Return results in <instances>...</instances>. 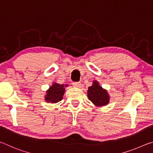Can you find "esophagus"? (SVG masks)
Listing matches in <instances>:
<instances>
[{
    "instance_id": "34e87169",
    "label": "esophagus",
    "mask_w": 153,
    "mask_h": 153,
    "mask_svg": "<svg viewBox=\"0 0 153 153\" xmlns=\"http://www.w3.org/2000/svg\"><path fill=\"white\" fill-rule=\"evenodd\" d=\"M72 84H73V85L76 87H80V86L81 85V82H74Z\"/></svg>"
}]
</instances>
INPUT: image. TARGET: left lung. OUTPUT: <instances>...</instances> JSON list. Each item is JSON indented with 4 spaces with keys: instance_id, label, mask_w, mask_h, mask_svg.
<instances>
[{
    "instance_id": "8db88e82",
    "label": "left lung",
    "mask_w": 153,
    "mask_h": 153,
    "mask_svg": "<svg viewBox=\"0 0 153 153\" xmlns=\"http://www.w3.org/2000/svg\"><path fill=\"white\" fill-rule=\"evenodd\" d=\"M87 96L89 100L97 106H102L109 102V96L107 91L99 85L97 81H94L93 85L89 87Z\"/></svg>"
}]
</instances>
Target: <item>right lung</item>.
I'll return each instance as SVG.
<instances>
[{"label":"right lung","mask_w":153,"mask_h":153,"mask_svg":"<svg viewBox=\"0 0 153 153\" xmlns=\"http://www.w3.org/2000/svg\"><path fill=\"white\" fill-rule=\"evenodd\" d=\"M68 85H66V87ZM64 85H59L58 83H53V85L50 87L49 89L47 91L45 100L47 102H50L51 103H56L62 99L64 96L65 88Z\"/></svg>","instance_id":"obj_1"}]
</instances>
